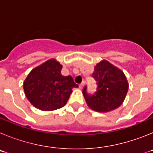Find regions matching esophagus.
<instances>
[{
  "label": "esophagus",
  "mask_w": 153,
  "mask_h": 153,
  "mask_svg": "<svg viewBox=\"0 0 153 153\" xmlns=\"http://www.w3.org/2000/svg\"><path fill=\"white\" fill-rule=\"evenodd\" d=\"M85 86V81H83V82H82V83H81L79 85V88H80V89H83V86Z\"/></svg>",
  "instance_id": "1"
}]
</instances>
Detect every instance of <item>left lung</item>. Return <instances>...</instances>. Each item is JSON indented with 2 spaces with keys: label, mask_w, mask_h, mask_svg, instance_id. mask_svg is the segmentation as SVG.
I'll use <instances>...</instances> for the list:
<instances>
[{
  "label": "left lung",
  "mask_w": 153,
  "mask_h": 153,
  "mask_svg": "<svg viewBox=\"0 0 153 153\" xmlns=\"http://www.w3.org/2000/svg\"><path fill=\"white\" fill-rule=\"evenodd\" d=\"M93 77L97 81V89L93 95L83 94L87 106L94 111L107 113L117 109L123 102L129 83L122 70L107 60H102L94 67Z\"/></svg>",
  "instance_id": "obj_1"
}]
</instances>
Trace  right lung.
<instances>
[{
  "mask_svg": "<svg viewBox=\"0 0 153 153\" xmlns=\"http://www.w3.org/2000/svg\"><path fill=\"white\" fill-rule=\"evenodd\" d=\"M62 66L50 59L31 70L24 82L25 96L34 107L43 111H53L66 105L74 87L71 76L61 74Z\"/></svg>",
  "mask_w": 153,
  "mask_h": 153,
  "instance_id": "right-lung-1",
  "label": "right lung"
}]
</instances>
